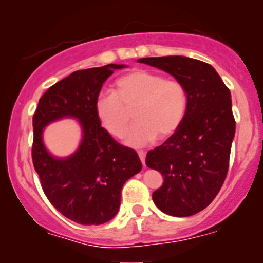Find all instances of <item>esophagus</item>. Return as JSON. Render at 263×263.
Listing matches in <instances>:
<instances>
[{"instance_id":"esophagus-1","label":"esophagus","mask_w":263,"mask_h":263,"mask_svg":"<svg viewBox=\"0 0 263 263\" xmlns=\"http://www.w3.org/2000/svg\"><path fill=\"white\" fill-rule=\"evenodd\" d=\"M138 156H140L142 164L146 167V152H144V151H138Z\"/></svg>"}]
</instances>
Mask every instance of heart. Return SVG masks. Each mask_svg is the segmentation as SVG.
I'll use <instances>...</instances> for the list:
<instances>
[{
  "mask_svg": "<svg viewBox=\"0 0 263 263\" xmlns=\"http://www.w3.org/2000/svg\"><path fill=\"white\" fill-rule=\"evenodd\" d=\"M189 95L183 83L149 70L137 69L115 83V92L102 91L95 99V114L108 134L122 137L129 122L127 110L135 108L137 122L125 142L143 147L170 137L182 126L188 112Z\"/></svg>",
  "mask_w": 263,
  "mask_h": 263,
  "instance_id": "obj_1",
  "label": "heart"
}]
</instances>
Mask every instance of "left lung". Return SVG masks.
Wrapping results in <instances>:
<instances>
[{"instance_id":"8db88e82","label":"left lung","mask_w":263,"mask_h":263,"mask_svg":"<svg viewBox=\"0 0 263 263\" xmlns=\"http://www.w3.org/2000/svg\"><path fill=\"white\" fill-rule=\"evenodd\" d=\"M184 84L189 95L185 119L161 146L148 151L147 167L163 176L152 198L159 210L185 218L204 210L228 174L235 136L231 93L215 69L182 55L141 58Z\"/></svg>"}]
</instances>
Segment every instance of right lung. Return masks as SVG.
<instances>
[{"label": "right lung", "mask_w": 263, "mask_h": 263, "mask_svg": "<svg viewBox=\"0 0 263 263\" xmlns=\"http://www.w3.org/2000/svg\"><path fill=\"white\" fill-rule=\"evenodd\" d=\"M123 64L78 70L50 86L33 116L32 159L45 197L65 218L100 225L117 214L123 184L142 170L135 149L122 146L101 126L95 99L102 84ZM64 117L80 120L83 140L77 152L55 159L43 143V128Z\"/></svg>", "instance_id": "add662e5"}]
</instances>
